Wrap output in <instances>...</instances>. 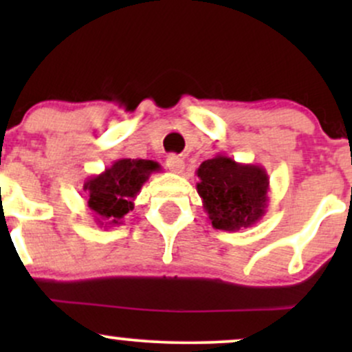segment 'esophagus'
Here are the masks:
<instances>
[{
	"label": "esophagus",
	"mask_w": 352,
	"mask_h": 352,
	"mask_svg": "<svg viewBox=\"0 0 352 352\" xmlns=\"http://www.w3.org/2000/svg\"><path fill=\"white\" fill-rule=\"evenodd\" d=\"M167 167H168V170L173 173H182L185 168V162H184V159L179 155H168Z\"/></svg>",
	"instance_id": "esophagus-1"
}]
</instances>
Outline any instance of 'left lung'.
<instances>
[{"mask_svg":"<svg viewBox=\"0 0 352 352\" xmlns=\"http://www.w3.org/2000/svg\"><path fill=\"white\" fill-rule=\"evenodd\" d=\"M197 175V192L215 230L236 232L263 218L270 201V177L261 165L240 164L218 153L200 164Z\"/></svg>","mask_w":352,"mask_h":352,"instance_id":"obj_1","label":"left lung"}]
</instances>
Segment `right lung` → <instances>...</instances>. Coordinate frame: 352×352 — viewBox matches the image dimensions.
Segmentation results:
<instances>
[{
    "instance_id": "obj_1",
    "label": "right lung",
    "mask_w": 352,
    "mask_h": 352,
    "mask_svg": "<svg viewBox=\"0 0 352 352\" xmlns=\"http://www.w3.org/2000/svg\"><path fill=\"white\" fill-rule=\"evenodd\" d=\"M160 165L145 159H119L99 175L84 182L87 208L99 227H117L134 210V200Z\"/></svg>"
}]
</instances>
